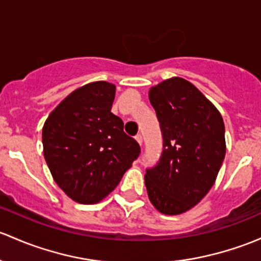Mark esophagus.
<instances>
[{"label": "esophagus", "instance_id": "obj_1", "mask_svg": "<svg viewBox=\"0 0 261 261\" xmlns=\"http://www.w3.org/2000/svg\"><path fill=\"white\" fill-rule=\"evenodd\" d=\"M135 139H136V141H138L140 145L142 144V135H141V134H138V135L135 136Z\"/></svg>", "mask_w": 261, "mask_h": 261}]
</instances>
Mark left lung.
<instances>
[{
    "mask_svg": "<svg viewBox=\"0 0 261 261\" xmlns=\"http://www.w3.org/2000/svg\"><path fill=\"white\" fill-rule=\"evenodd\" d=\"M150 102L163 134V153L146 169L153 206L165 215L190 210L209 193L225 158V126L218 109L191 82L172 77L151 87Z\"/></svg>",
    "mask_w": 261,
    "mask_h": 261,
    "instance_id": "obj_1",
    "label": "left lung"
}]
</instances>
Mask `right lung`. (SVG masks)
Returning <instances> with one entry per match:
<instances>
[{"label": "right lung", "instance_id": "1", "mask_svg": "<svg viewBox=\"0 0 261 261\" xmlns=\"http://www.w3.org/2000/svg\"><path fill=\"white\" fill-rule=\"evenodd\" d=\"M115 85L87 84L51 112L42 128L43 155L52 177L68 197L96 204L119 185L139 158L140 145L111 112Z\"/></svg>", "mask_w": 261, "mask_h": 261}]
</instances>
